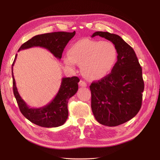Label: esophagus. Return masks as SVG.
<instances>
[{"instance_id":"34e87169","label":"esophagus","mask_w":160,"mask_h":160,"mask_svg":"<svg viewBox=\"0 0 160 160\" xmlns=\"http://www.w3.org/2000/svg\"><path fill=\"white\" fill-rule=\"evenodd\" d=\"M79 85L80 87H86V86H87V83H85V82L84 81H82V80H81V81H79Z\"/></svg>"}]
</instances>
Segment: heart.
<instances>
[{
    "mask_svg": "<svg viewBox=\"0 0 160 160\" xmlns=\"http://www.w3.org/2000/svg\"><path fill=\"white\" fill-rule=\"evenodd\" d=\"M117 55L111 42L83 38L71 45L63 60L71 67H75L77 63L81 65L82 73L88 79L99 80L112 70Z\"/></svg>",
    "mask_w": 160,
    "mask_h": 160,
    "instance_id": "obj_1",
    "label": "heart"
}]
</instances>
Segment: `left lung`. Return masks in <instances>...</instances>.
Segmentation results:
<instances>
[{
	"instance_id": "left-lung-1",
	"label": "left lung",
	"mask_w": 160,
	"mask_h": 160,
	"mask_svg": "<svg viewBox=\"0 0 160 160\" xmlns=\"http://www.w3.org/2000/svg\"><path fill=\"white\" fill-rule=\"evenodd\" d=\"M112 42L118 61L111 73L90 85L91 109L98 122L106 126L123 124L134 118L142 107L144 83L142 67L132 47L115 34L97 31Z\"/></svg>"
}]
</instances>
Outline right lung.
I'll use <instances>...</instances> for the list:
<instances>
[{"label": "right lung", "instance_id": "obj_1", "mask_svg": "<svg viewBox=\"0 0 160 160\" xmlns=\"http://www.w3.org/2000/svg\"><path fill=\"white\" fill-rule=\"evenodd\" d=\"M75 35V31L54 32L38 35L23 43L18 51L34 47H40L49 51L57 59H61L65 46ZM17 57V55H15L12 65L13 93L22 114L30 122L41 127L56 128L63 125L68 118V101L78 90L79 79L77 77L62 78L59 91L49 104L40 108H31L21 98L16 86L12 67Z\"/></svg>", "mask_w": 160, "mask_h": 160}]
</instances>
